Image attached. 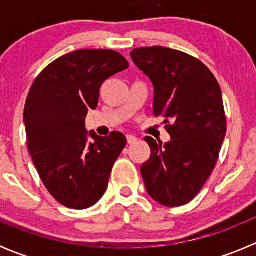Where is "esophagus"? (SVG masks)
Segmentation results:
<instances>
[{
    "instance_id": "obj_1",
    "label": "esophagus",
    "mask_w": 256,
    "mask_h": 256,
    "mask_svg": "<svg viewBox=\"0 0 256 256\" xmlns=\"http://www.w3.org/2000/svg\"><path fill=\"white\" fill-rule=\"evenodd\" d=\"M137 141V137L133 134H126V142L128 144H134V142Z\"/></svg>"
}]
</instances>
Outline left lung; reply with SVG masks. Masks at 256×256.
Masks as SVG:
<instances>
[{
	"instance_id": "obj_1",
	"label": "left lung",
	"mask_w": 256,
	"mask_h": 256,
	"mask_svg": "<svg viewBox=\"0 0 256 256\" xmlns=\"http://www.w3.org/2000/svg\"><path fill=\"white\" fill-rule=\"evenodd\" d=\"M154 86V115L164 116L170 141L146 137L150 159L141 166L148 195L164 206H180L198 195L212 174L227 123L216 76L184 52L154 46L130 52Z\"/></svg>"
}]
</instances>
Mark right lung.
Instances as JSON below:
<instances>
[{"label": "right lung", "instance_id": "right-lung-1", "mask_svg": "<svg viewBox=\"0 0 256 256\" xmlns=\"http://www.w3.org/2000/svg\"><path fill=\"white\" fill-rule=\"evenodd\" d=\"M128 66L119 52L78 50L44 68L32 86L24 108L28 150L46 188L64 206L87 209L108 188L126 138L88 132L86 116L97 108L102 83Z\"/></svg>", "mask_w": 256, "mask_h": 256}]
</instances>
